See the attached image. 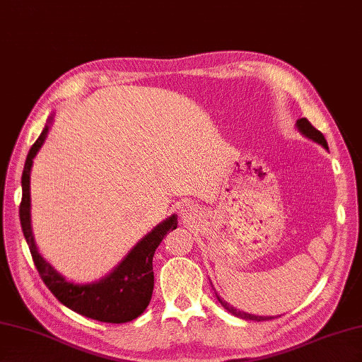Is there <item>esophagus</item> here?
I'll return each instance as SVG.
<instances>
[{"mask_svg": "<svg viewBox=\"0 0 362 362\" xmlns=\"http://www.w3.org/2000/svg\"><path fill=\"white\" fill-rule=\"evenodd\" d=\"M179 213L182 214V218L185 219V221H188V219H191L194 216V214L197 213V206L196 205H193V204H183L182 206H180V210H179Z\"/></svg>", "mask_w": 362, "mask_h": 362, "instance_id": "1", "label": "esophagus"}]
</instances>
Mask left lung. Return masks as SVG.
<instances>
[{
    "label": "left lung",
    "instance_id": "1",
    "mask_svg": "<svg viewBox=\"0 0 362 362\" xmlns=\"http://www.w3.org/2000/svg\"><path fill=\"white\" fill-rule=\"evenodd\" d=\"M297 129H298L300 132H302L305 136L311 138L313 141H316V143L324 146L325 149H328V144H327V140H325L324 134H322L320 130H317L316 127H314V126L311 124V122H310L308 119H306V118L297 119ZM218 300H219L221 305L224 306V308H226L228 313H232L233 316H236V317H241V319H245V320H257V322H263V320H271V319H274V317H271V316H255V314H249V313H244V311L236 310V308H233L232 305H228L227 302H222L219 296H218Z\"/></svg>",
    "mask_w": 362,
    "mask_h": 362
}]
</instances>
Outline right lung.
<instances>
[{
  "label": "right lung",
  "mask_w": 362,
  "mask_h": 362,
  "mask_svg": "<svg viewBox=\"0 0 362 362\" xmlns=\"http://www.w3.org/2000/svg\"><path fill=\"white\" fill-rule=\"evenodd\" d=\"M48 130L49 126H45L40 136L29 149L21 175L23 197L20 204V222L37 271L54 297L74 313L99 322H107V324H124V322L134 320L148 308L151 302L153 291V253H156L158 244L163 241L165 235L177 228V216L173 214L153 228L151 233L146 235L103 280L87 284L65 280L38 253L33 227H30V168H33L34 157L48 135Z\"/></svg>",
  "instance_id": "obj_1"
}]
</instances>
